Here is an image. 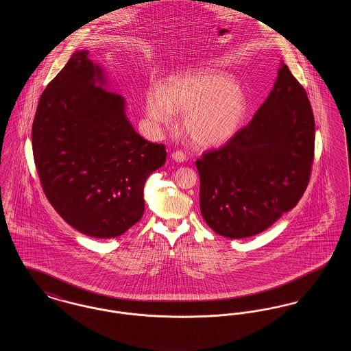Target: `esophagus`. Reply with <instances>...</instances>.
Listing matches in <instances>:
<instances>
[{"label": "esophagus", "instance_id": "esophagus-1", "mask_svg": "<svg viewBox=\"0 0 351 351\" xmlns=\"http://www.w3.org/2000/svg\"><path fill=\"white\" fill-rule=\"evenodd\" d=\"M171 158H172V160H175L176 163H184L185 159H186L185 154L182 152V151H175V152H172V154H171Z\"/></svg>", "mask_w": 351, "mask_h": 351}]
</instances>
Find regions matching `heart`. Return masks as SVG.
Listing matches in <instances>:
<instances>
[{
  "label": "heart",
  "mask_w": 351,
  "mask_h": 351,
  "mask_svg": "<svg viewBox=\"0 0 351 351\" xmlns=\"http://www.w3.org/2000/svg\"><path fill=\"white\" fill-rule=\"evenodd\" d=\"M245 112V97L233 79L212 68L179 72L163 88L151 86L146 96V113L154 125L169 126L173 113H182V130L199 147L228 142L237 133Z\"/></svg>",
  "instance_id": "b5f03b06"
}]
</instances>
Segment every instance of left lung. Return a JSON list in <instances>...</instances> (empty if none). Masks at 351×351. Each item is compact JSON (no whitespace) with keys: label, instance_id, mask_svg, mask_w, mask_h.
Here are the masks:
<instances>
[{"label":"left lung","instance_id":"left-lung-1","mask_svg":"<svg viewBox=\"0 0 351 351\" xmlns=\"http://www.w3.org/2000/svg\"><path fill=\"white\" fill-rule=\"evenodd\" d=\"M315 155V117L305 89L280 63L272 90L250 123L196 160L200 210L216 233H262L304 195Z\"/></svg>","mask_w":351,"mask_h":351}]
</instances>
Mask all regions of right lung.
<instances>
[{
    "label": "right lung",
    "instance_id": "add662e5",
    "mask_svg": "<svg viewBox=\"0 0 351 351\" xmlns=\"http://www.w3.org/2000/svg\"><path fill=\"white\" fill-rule=\"evenodd\" d=\"M100 64L75 51L36 108L35 167L53 209L77 232L114 238L143 216V188L166 163L163 145L134 130L126 101Z\"/></svg>",
    "mask_w": 351,
    "mask_h": 351
}]
</instances>
